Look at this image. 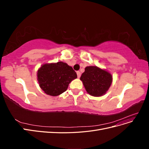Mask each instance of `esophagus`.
Listing matches in <instances>:
<instances>
[{
  "label": "esophagus",
  "mask_w": 149,
  "mask_h": 149,
  "mask_svg": "<svg viewBox=\"0 0 149 149\" xmlns=\"http://www.w3.org/2000/svg\"><path fill=\"white\" fill-rule=\"evenodd\" d=\"M76 73H77L78 78H80V76H81V73H80L79 71H77V72H76Z\"/></svg>",
  "instance_id": "1"
}]
</instances>
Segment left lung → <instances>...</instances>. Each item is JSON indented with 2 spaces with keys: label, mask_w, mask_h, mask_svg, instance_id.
I'll use <instances>...</instances> for the list:
<instances>
[{
  "label": "left lung",
  "mask_w": 149,
  "mask_h": 149,
  "mask_svg": "<svg viewBox=\"0 0 149 149\" xmlns=\"http://www.w3.org/2000/svg\"><path fill=\"white\" fill-rule=\"evenodd\" d=\"M80 80L89 95L100 97L109 90L112 83V76L106 70L96 66H89L85 68Z\"/></svg>",
  "instance_id": "8db88e82"
}]
</instances>
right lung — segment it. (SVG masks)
Here are the masks:
<instances>
[{"mask_svg": "<svg viewBox=\"0 0 149 149\" xmlns=\"http://www.w3.org/2000/svg\"><path fill=\"white\" fill-rule=\"evenodd\" d=\"M37 74L40 88L52 96L66 91L69 84L77 78L73 68L63 61L45 63L39 68Z\"/></svg>", "mask_w": 149, "mask_h": 149, "instance_id": "1", "label": "right lung"}]
</instances>
